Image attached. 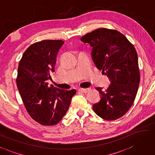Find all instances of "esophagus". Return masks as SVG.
Returning a JSON list of instances; mask_svg holds the SVG:
<instances>
[{"label":"esophagus","mask_w":155,"mask_h":155,"mask_svg":"<svg viewBox=\"0 0 155 155\" xmlns=\"http://www.w3.org/2000/svg\"><path fill=\"white\" fill-rule=\"evenodd\" d=\"M89 89H83V88H80V89H78V91H80V92H81V93H87L89 91Z\"/></svg>","instance_id":"34e87169"}]
</instances>
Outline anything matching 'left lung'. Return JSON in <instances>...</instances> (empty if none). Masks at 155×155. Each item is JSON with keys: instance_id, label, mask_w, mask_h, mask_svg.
I'll return each instance as SVG.
<instances>
[{"instance_id": "8db88e82", "label": "left lung", "mask_w": 155, "mask_h": 155, "mask_svg": "<svg viewBox=\"0 0 155 155\" xmlns=\"http://www.w3.org/2000/svg\"><path fill=\"white\" fill-rule=\"evenodd\" d=\"M81 41L92 47L93 61L110 82L105 90L96 87L101 98L93 109L105 120L119 119L131 108L138 89L136 50L125 35L114 30L98 28L87 33Z\"/></svg>"}]
</instances>
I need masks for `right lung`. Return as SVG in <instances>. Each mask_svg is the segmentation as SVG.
I'll use <instances>...</instances> for the list:
<instances>
[{
    "mask_svg": "<svg viewBox=\"0 0 155 155\" xmlns=\"http://www.w3.org/2000/svg\"><path fill=\"white\" fill-rule=\"evenodd\" d=\"M64 42L45 40L30 45L18 66L16 82L30 116L41 125H56L62 119L76 90L48 86L50 74L55 71L57 55Z\"/></svg>",
    "mask_w": 155,
    "mask_h": 155,
    "instance_id": "obj_1",
    "label": "right lung"
}]
</instances>
